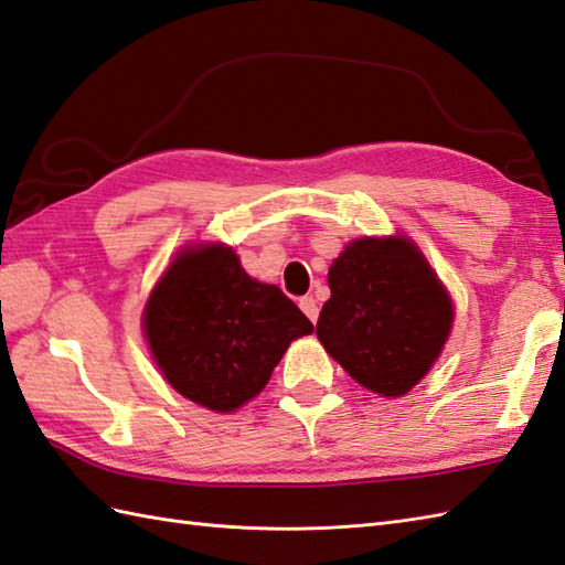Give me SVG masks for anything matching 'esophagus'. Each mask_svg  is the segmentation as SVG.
<instances>
[{
	"instance_id": "1",
	"label": "esophagus",
	"mask_w": 565,
	"mask_h": 565,
	"mask_svg": "<svg viewBox=\"0 0 565 565\" xmlns=\"http://www.w3.org/2000/svg\"><path fill=\"white\" fill-rule=\"evenodd\" d=\"M299 309L307 313V319H309L311 323H316V319H319V301H316L311 295L299 299Z\"/></svg>"
}]
</instances>
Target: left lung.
Listing matches in <instances>:
<instances>
[{
    "label": "left lung",
    "mask_w": 565,
    "mask_h": 565,
    "mask_svg": "<svg viewBox=\"0 0 565 565\" xmlns=\"http://www.w3.org/2000/svg\"><path fill=\"white\" fill-rule=\"evenodd\" d=\"M316 335L364 388L405 395L431 369L452 326L444 285L405 237L352 242L328 270Z\"/></svg>",
    "instance_id": "1"
}]
</instances>
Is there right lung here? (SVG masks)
I'll use <instances>...</instances> for the list:
<instances>
[{
	"mask_svg": "<svg viewBox=\"0 0 565 565\" xmlns=\"http://www.w3.org/2000/svg\"><path fill=\"white\" fill-rule=\"evenodd\" d=\"M143 330L170 386L232 412L252 401L295 338L313 326L280 287L244 273L230 246L184 249L150 295Z\"/></svg>",
	"mask_w": 565,
	"mask_h": 565,
	"instance_id": "1",
	"label": "right lung"
}]
</instances>
